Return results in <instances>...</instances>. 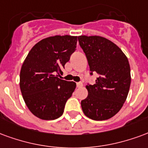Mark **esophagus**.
<instances>
[{"label": "esophagus", "mask_w": 148, "mask_h": 148, "mask_svg": "<svg viewBox=\"0 0 148 148\" xmlns=\"http://www.w3.org/2000/svg\"><path fill=\"white\" fill-rule=\"evenodd\" d=\"M76 86H77V87H83V84L81 82H78V83H76Z\"/></svg>", "instance_id": "34e87169"}]
</instances>
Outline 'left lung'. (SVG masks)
Wrapping results in <instances>:
<instances>
[{
  "mask_svg": "<svg viewBox=\"0 0 148 148\" xmlns=\"http://www.w3.org/2000/svg\"><path fill=\"white\" fill-rule=\"evenodd\" d=\"M87 57L90 75L99 76L87 84L88 95L81 101L83 112L95 121H104L117 114L125 102L131 84L128 58L119 47L101 36L78 37Z\"/></svg>",
  "mask_w": 148,
  "mask_h": 148,
  "instance_id": "obj_1",
  "label": "left lung"
}]
</instances>
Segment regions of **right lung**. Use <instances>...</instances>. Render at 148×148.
I'll return each mask as SVG.
<instances>
[{
    "label": "right lung",
    "mask_w": 148,
    "mask_h": 148,
    "mask_svg": "<svg viewBox=\"0 0 148 148\" xmlns=\"http://www.w3.org/2000/svg\"><path fill=\"white\" fill-rule=\"evenodd\" d=\"M77 36L55 35L41 40L23 63L19 87L26 105L34 116L54 120L63 114L76 84L61 79L62 69L76 49Z\"/></svg>",
    "instance_id": "right-lung-1"
}]
</instances>
